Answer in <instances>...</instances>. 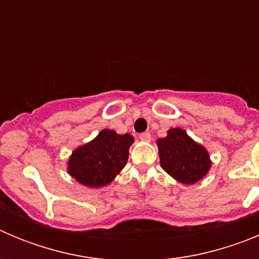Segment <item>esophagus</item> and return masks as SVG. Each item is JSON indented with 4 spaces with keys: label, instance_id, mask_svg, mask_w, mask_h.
<instances>
[{
    "label": "esophagus",
    "instance_id": "obj_1",
    "mask_svg": "<svg viewBox=\"0 0 259 259\" xmlns=\"http://www.w3.org/2000/svg\"><path fill=\"white\" fill-rule=\"evenodd\" d=\"M140 140L141 141H145V143H149L152 140V136H150L149 132H144V134H140Z\"/></svg>",
    "mask_w": 259,
    "mask_h": 259
}]
</instances>
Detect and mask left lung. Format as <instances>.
<instances>
[{
  "mask_svg": "<svg viewBox=\"0 0 259 259\" xmlns=\"http://www.w3.org/2000/svg\"><path fill=\"white\" fill-rule=\"evenodd\" d=\"M157 145L162 168L179 183L194 184L209 172L211 161L207 150L182 128L168 130Z\"/></svg>",
  "mask_w": 259,
  "mask_h": 259,
  "instance_id": "8db88e82",
  "label": "left lung"
}]
</instances>
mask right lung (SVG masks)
Instances as JSON below:
<instances>
[{
    "mask_svg": "<svg viewBox=\"0 0 259 259\" xmlns=\"http://www.w3.org/2000/svg\"><path fill=\"white\" fill-rule=\"evenodd\" d=\"M134 141L130 134L118 135L114 130H102L92 141L72 152L68 174L85 187H105L123 170Z\"/></svg>",
    "mask_w": 259,
    "mask_h": 259,
    "instance_id": "right-lung-1",
    "label": "right lung"
}]
</instances>
